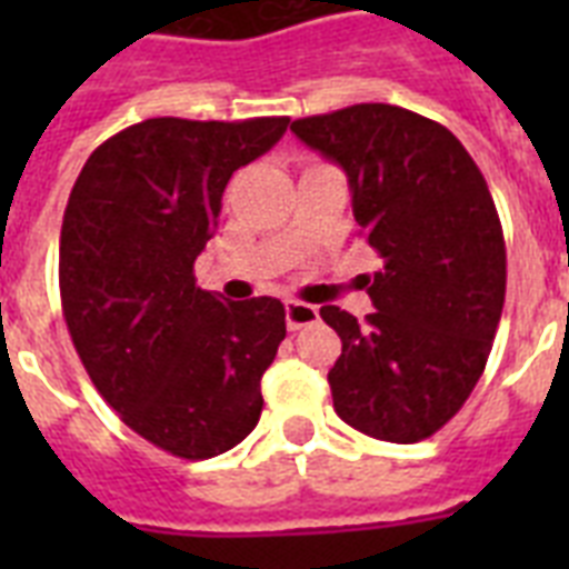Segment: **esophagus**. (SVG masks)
Returning <instances> with one entry per match:
<instances>
[{
	"instance_id": "obj_1",
	"label": "esophagus",
	"mask_w": 569,
	"mask_h": 569,
	"mask_svg": "<svg viewBox=\"0 0 569 569\" xmlns=\"http://www.w3.org/2000/svg\"><path fill=\"white\" fill-rule=\"evenodd\" d=\"M319 321V307L303 301H286V328L301 330Z\"/></svg>"
}]
</instances>
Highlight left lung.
<instances>
[{
	"mask_svg": "<svg viewBox=\"0 0 569 569\" xmlns=\"http://www.w3.org/2000/svg\"><path fill=\"white\" fill-rule=\"evenodd\" d=\"M292 132L348 173L360 236L383 262L363 277L366 321L321 307L342 339L328 372L333 407L375 440H425L476 389L502 319L490 189L449 129L387 102L301 118Z\"/></svg>",
	"mask_w": 569,
	"mask_h": 569,
	"instance_id": "8db88e82",
	"label": "left lung"
}]
</instances>
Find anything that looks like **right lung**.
I'll list each match as a JSON object with an SVG mask.
<instances>
[{
	"label": "right lung",
	"instance_id": "right-lung-1",
	"mask_svg": "<svg viewBox=\"0 0 569 569\" xmlns=\"http://www.w3.org/2000/svg\"><path fill=\"white\" fill-rule=\"evenodd\" d=\"M289 118H150L102 141L61 223L58 286L93 387L144 440L186 460L239 446L259 422V380L286 337L277 298L223 301L194 283L241 164Z\"/></svg>",
	"mask_w": 569,
	"mask_h": 569
}]
</instances>
